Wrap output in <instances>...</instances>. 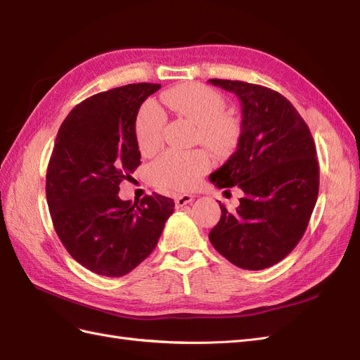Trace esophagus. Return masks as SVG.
Here are the masks:
<instances>
[{"label":"esophagus","instance_id":"obj_1","mask_svg":"<svg viewBox=\"0 0 360 360\" xmlns=\"http://www.w3.org/2000/svg\"><path fill=\"white\" fill-rule=\"evenodd\" d=\"M195 199V196H191V195H181V196H178L176 199H174V205H176V208H182V207H186L187 204H190V202Z\"/></svg>","mask_w":360,"mask_h":360}]
</instances>
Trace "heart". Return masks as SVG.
<instances>
[{
	"label": "heart",
	"mask_w": 360,
	"mask_h": 360,
	"mask_svg": "<svg viewBox=\"0 0 360 360\" xmlns=\"http://www.w3.org/2000/svg\"><path fill=\"white\" fill-rule=\"evenodd\" d=\"M162 101L174 112L198 124V140L210 149L222 152L233 144L236 124L224 114L225 100L216 91L199 84L174 86L162 92ZM165 127L164 110L147 101L135 122V138L143 155L156 152L162 144ZM211 161L202 150L169 149L153 160L147 169L149 181L165 191H188L210 169Z\"/></svg>",
	"instance_id": "obj_1"
}]
</instances>
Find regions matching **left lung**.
I'll return each instance as SVG.
<instances>
[{
  "mask_svg": "<svg viewBox=\"0 0 360 360\" xmlns=\"http://www.w3.org/2000/svg\"><path fill=\"white\" fill-rule=\"evenodd\" d=\"M242 105L237 150L211 173L217 188L237 186L245 196L222 216L210 242L226 260L248 271L271 268L306 233L319 190V165L310 129L280 92L240 80L211 79Z\"/></svg>",
  "mask_w": 360,
  "mask_h": 360,
  "instance_id": "left-lung-1",
  "label": "left lung"
}]
</instances>
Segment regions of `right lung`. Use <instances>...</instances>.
<instances>
[{"instance_id":"obj_1","label":"right lung","mask_w":360,"mask_h":360,"mask_svg":"<svg viewBox=\"0 0 360 360\" xmlns=\"http://www.w3.org/2000/svg\"><path fill=\"white\" fill-rule=\"evenodd\" d=\"M160 84L98 92L63 120L47 169V204L62 245L77 263L123 276L155 250L174 202L153 193L140 204L118 198L120 182L141 164L135 120Z\"/></svg>"}]
</instances>
